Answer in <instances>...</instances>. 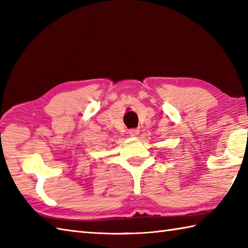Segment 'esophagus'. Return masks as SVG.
Instances as JSON below:
<instances>
[{
    "label": "esophagus",
    "mask_w": 248,
    "mask_h": 248,
    "mask_svg": "<svg viewBox=\"0 0 248 248\" xmlns=\"http://www.w3.org/2000/svg\"><path fill=\"white\" fill-rule=\"evenodd\" d=\"M139 133H140V130L138 128H136V129H130L129 130V134L131 136H136V135H139Z\"/></svg>",
    "instance_id": "34e87169"
}]
</instances>
